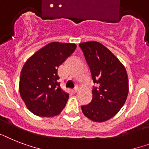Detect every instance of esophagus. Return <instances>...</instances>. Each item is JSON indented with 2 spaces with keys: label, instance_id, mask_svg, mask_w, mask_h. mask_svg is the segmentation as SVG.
Returning <instances> with one entry per match:
<instances>
[{
  "label": "esophagus",
  "instance_id": "esophagus-1",
  "mask_svg": "<svg viewBox=\"0 0 149 149\" xmlns=\"http://www.w3.org/2000/svg\"><path fill=\"white\" fill-rule=\"evenodd\" d=\"M78 90H79V88H78V87H76V88H75V89H72V92H73V93H77V92H78Z\"/></svg>",
  "mask_w": 149,
  "mask_h": 149
}]
</instances>
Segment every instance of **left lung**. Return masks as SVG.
Listing matches in <instances>:
<instances>
[{
	"mask_svg": "<svg viewBox=\"0 0 149 149\" xmlns=\"http://www.w3.org/2000/svg\"><path fill=\"white\" fill-rule=\"evenodd\" d=\"M89 65L93 83V99L82 106L85 116L102 123L115 116L125 104L129 93V79L125 66L102 43L89 41L79 43Z\"/></svg>",
	"mask_w": 149,
	"mask_h": 149,
	"instance_id": "obj_1",
	"label": "left lung"
}]
</instances>
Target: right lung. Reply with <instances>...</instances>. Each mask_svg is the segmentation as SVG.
I'll use <instances>...</instances> for the list:
<instances>
[{
	"mask_svg": "<svg viewBox=\"0 0 149 149\" xmlns=\"http://www.w3.org/2000/svg\"><path fill=\"white\" fill-rule=\"evenodd\" d=\"M76 48L75 43L52 42L26 60L20 73L19 90L32 113L53 117L66 106L69 94L60 87L57 70Z\"/></svg>",
	"mask_w": 149,
	"mask_h": 149,
	"instance_id": "1",
	"label": "right lung"
}]
</instances>
